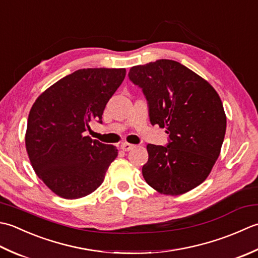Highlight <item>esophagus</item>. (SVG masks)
<instances>
[{"mask_svg":"<svg viewBox=\"0 0 258 258\" xmlns=\"http://www.w3.org/2000/svg\"><path fill=\"white\" fill-rule=\"evenodd\" d=\"M120 148H121L123 151H130V150H133L135 148V145L123 143V144H121V146H120Z\"/></svg>","mask_w":258,"mask_h":258,"instance_id":"1","label":"esophagus"}]
</instances>
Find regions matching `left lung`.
Instances as JSON below:
<instances>
[{
	"instance_id": "obj_1",
	"label": "left lung",
	"mask_w": 258,
	"mask_h": 258,
	"mask_svg": "<svg viewBox=\"0 0 258 258\" xmlns=\"http://www.w3.org/2000/svg\"><path fill=\"white\" fill-rule=\"evenodd\" d=\"M129 79L143 89L151 124L166 128L167 146L147 145L143 176L164 195L177 196L206 179L222 149L226 114L216 90L172 60L133 67Z\"/></svg>"
}]
</instances>
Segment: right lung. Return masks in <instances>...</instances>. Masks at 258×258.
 I'll use <instances>...</instances> for the list:
<instances>
[{
  "label": "right lung",
  "instance_id": "obj_1",
  "mask_svg": "<svg viewBox=\"0 0 258 258\" xmlns=\"http://www.w3.org/2000/svg\"><path fill=\"white\" fill-rule=\"evenodd\" d=\"M125 69H80L41 93L30 110L25 147L40 179L57 196L77 199L101 185L118 149L83 133L102 123Z\"/></svg>",
  "mask_w": 258,
  "mask_h": 258
}]
</instances>
